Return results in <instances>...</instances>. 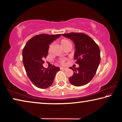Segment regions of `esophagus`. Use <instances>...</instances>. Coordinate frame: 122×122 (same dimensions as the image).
<instances>
[{
  "instance_id": "1",
  "label": "esophagus",
  "mask_w": 122,
  "mask_h": 122,
  "mask_svg": "<svg viewBox=\"0 0 122 122\" xmlns=\"http://www.w3.org/2000/svg\"><path fill=\"white\" fill-rule=\"evenodd\" d=\"M60 69L64 70V71H65V70L67 69V68H66V67H60Z\"/></svg>"
}]
</instances>
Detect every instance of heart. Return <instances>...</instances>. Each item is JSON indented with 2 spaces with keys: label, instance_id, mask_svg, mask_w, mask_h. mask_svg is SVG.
<instances>
[{
  "label": "heart",
  "instance_id": "heart-1",
  "mask_svg": "<svg viewBox=\"0 0 122 122\" xmlns=\"http://www.w3.org/2000/svg\"><path fill=\"white\" fill-rule=\"evenodd\" d=\"M60 44L61 45V46L63 48H65V47L68 46V45H71V41L68 40V39H62V40L60 41ZM52 46H53L52 44H51L50 45H49V48H48L49 51H51V48H52ZM60 63L62 64H64L65 63V60H61L60 61Z\"/></svg>",
  "mask_w": 122,
  "mask_h": 122
}]
</instances>
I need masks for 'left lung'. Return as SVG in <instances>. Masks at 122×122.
<instances>
[{"label":"left lung","mask_w":122,"mask_h":122,"mask_svg":"<svg viewBox=\"0 0 122 122\" xmlns=\"http://www.w3.org/2000/svg\"><path fill=\"white\" fill-rule=\"evenodd\" d=\"M62 35L71 39L75 44L74 59L79 65L76 68H69L74 71L73 76L69 78V82L77 86L86 85L92 79L98 68L101 60L100 48L93 39L83 33Z\"/></svg>","instance_id":"obj_1"}]
</instances>
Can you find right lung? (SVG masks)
<instances>
[{"label": "right lung", "instance_id": "1", "mask_svg": "<svg viewBox=\"0 0 122 122\" xmlns=\"http://www.w3.org/2000/svg\"><path fill=\"white\" fill-rule=\"evenodd\" d=\"M61 34H38L29 40L22 51V61L27 75L36 87L46 89L53 84L60 68L53 66L50 68L43 66L48 55L49 44Z\"/></svg>", "mask_w": 122, "mask_h": 122}]
</instances>
